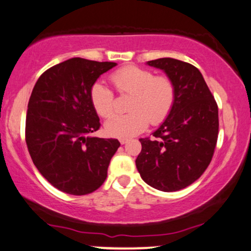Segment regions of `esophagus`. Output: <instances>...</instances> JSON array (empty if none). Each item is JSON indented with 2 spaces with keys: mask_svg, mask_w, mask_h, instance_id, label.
Instances as JSON below:
<instances>
[{
  "mask_svg": "<svg viewBox=\"0 0 251 251\" xmlns=\"http://www.w3.org/2000/svg\"><path fill=\"white\" fill-rule=\"evenodd\" d=\"M119 142H121V144H126L127 142H128V140H127V138H121Z\"/></svg>",
  "mask_w": 251,
  "mask_h": 251,
  "instance_id": "obj_1",
  "label": "esophagus"
}]
</instances>
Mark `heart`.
Masks as SVG:
<instances>
[{
  "instance_id": "1",
  "label": "heart",
  "mask_w": 251,
  "mask_h": 251,
  "mask_svg": "<svg viewBox=\"0 0 251 251\" xmlns=\"http://www.w3.org/2000/svg\"><path fill=\"white\" fill-rule=\"evenodd\" d=\"M111 82L121 93L132 95L129 113L114 115L104 123L107 135L119 138L135 136L147 128L149 119L159 124L169 115L175 102V87L167 76H154L151 71L138 66H126L111 74ZM90 99L97 113L108 117L114 111V93L101 82L90 90Z\"/></svg>"
}]
</instances>
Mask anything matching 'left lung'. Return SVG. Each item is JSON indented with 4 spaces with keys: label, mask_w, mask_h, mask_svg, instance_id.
<instances>
[{
    "label": "left lung",
    "mask_w": 251,
    "mask_h": 251,
    "mask_svg": "<svg viewBox=\"0 0 251 251\" xmlns=\"http://www.w3.org/2000/svg\"><path fill=\"white\" fill-rule=\"evenodd\" d=\"M162 70L175 87L169 115L153 133L141 138L136 159L141 178L153 188L177 192L197 180L211 162L218 141L219 109L200 70L164 57L147 62Z\"/></svg>",
    "instance_id": "left-lung-1"
}]
</instances>
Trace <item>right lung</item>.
<instances>
[{
    "mask_svg": "<svg viewBox=\"0 0 251 251\" xmlns=\"http://www.w3.org/2000/svg\"><path fill=\"white\" fill-rule=\"evenodd\" d=\"M114 62L74 57L48 69L32 89L25 142L32 162L55 188L87 195L103 184L118 140L91 136L99 129L90 90Z\"/></svg>",
    "mask_w": 251,
    "mask_h": 251,
    "instance_id": "right-lung-1",
    "label": "right lung"
}]
</instances>
